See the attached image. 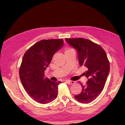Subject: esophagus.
<instances>
[{
    "label": "esophagus",
    "mask_w": 125,
    "mask_h": 125,
    "mask_svg": "<svg viewBox=\"0 0 125 125\" xmlns=\"http://www.w3.org/2000/svg\"><path fill=\"white\" fill-rule=\"evenodd\" d=\"M67 83H69V84H73L74 83H75V82L72 81V80H67Z\"/></svg>",
    "instance_id": "1"
}]
</instances>
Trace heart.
Segmentation results:
<instances>
[{
	"mask_svg": "<svg viewBox=\"0 0 125 125\" xmlns=\"http://www.w3.org/2000/svg\"><path fill=\"white\" fill-rule=\"evenodd\" d=\"M73 49H72V48H67L66 50H65V52H64V53H66V52H68V51H71V50H72Z\"/></svg>",
	"mask_w": 125,
	"mask_h": 125,
	"instance_id": "heart-1",
	"label": "heart"
}]
</instances>
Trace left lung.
I'll return each instance as SVG.
<instances>
[{
	"label": "left lung",
	"instance_id": "left-lung-1",
	"mask_svg": "<svg viewBox=\"0 0 125 125\" xmlns=\"http://www.w3.org/2000/svg\"><path fill=\"white\" fill-rule=\"evenodd\" d=\"M65 41L77 50L80 66L87 68L83 74L88 78V81L84 85L80 83L82 92L74 98L81 103H89L100 94L104 88L110 72L106 54L100 45L87 39H65Z\"/></svg>",
	"mask_w": 125,
	"mask_h": 125
}]
</instances>
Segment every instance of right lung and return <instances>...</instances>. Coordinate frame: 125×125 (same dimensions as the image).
<instances>
[{"label":"right lung","instance_id":"right-lung-1","mask_svg":"<svg viewBox=\"0 0 125 125\" xmlns=\"http://www.w3.org/2000/svg\"><path fill=\"white\" fill-rule=\"evenodd\" d=\"M63 46L62 39L43 40L34 44L23 56L19 75L23 86L35 101L47 104L58 95L61 82H53L45 77V70L54 54Z\"/></svg>","mask_w":125,"mask_h":125}]
</instances>
